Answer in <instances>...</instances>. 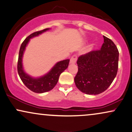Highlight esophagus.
Segmentation results:
<instances>
[{
    "label": "esophagus",
    "instance_id": "1",
    "mask_svg": "<svg viewBox=\"0 0 132 132\" xmlns=\"http://www.w3.org/2000/svg\"><path fill=\"white\" fill-rule=\"evenodd\" d=\"M77 55H74L72 56L71 60H70V63L71 64H75L77 61Z\"/></svg>",
    "mask_w": 132,
    "mask_h": 132
}]
</instances>
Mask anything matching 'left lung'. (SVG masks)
<instances>
[{"instance_id": "8db88e82", "label": "left lung", "mask_w": 132, "mask_h": 132, "mask_svg": "<svg viewBox=\"0 0 132 132\" xmlns=\"http://www.w3.org/2000/svg\"><path fill=\"white\" fill-rule=\"evenodd\" d=\"M101 50L80 56L77 61V74L74 78L77 88L82 93L96 95L105 91L116 77L119 52L114 43L103 36Z\"/></svg>"}]
</instances>
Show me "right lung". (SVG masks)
Listing matches in <instances>:
<instances>
[{
	"mask_svg": "<svg viewBox=\"0 0 132 132\" xmlns=\"http://www.w3.org/2000/svg\"><path fill=\"white\" fill-rule=\"evenodd\" d=\"M50 29H46L43 30L36 31L31 33L22 43L20 47L18 62V72L21 80L27 87L36 93H43L51 91L55 87L58 81L60 74L68 67L69 60H64L57 62L51 69L49 72L39 77L35 78L29 76L24 71L22 64V57L26 47L31 38L39 36Z\"/></svg>",
	"mask_w": 132,
	"mask_h": 132,
	"instance_id": "obj_1",
	"label": "right lung"
}]
</instances>
